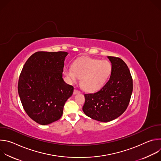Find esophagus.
<instances>
[{"mask_svg":"<svg viewBox=\"0 0 161 161\" xmlns=\"http://www.w3.org/2000/svg\"><path fill=\"white\" fill-rule=\"evenodd\" d=\"M80 91H79L78 90H77V89L74 90V92H73L74 94H80Z\"/></svg>","mask_w":161,"mask_h":161,"instance_id":"1","label":"esophagus"}]
</instances>
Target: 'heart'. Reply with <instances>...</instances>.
<instances>
[{"instance_id": "1", "label": "heart", "mask_w": 161, "mask_h": 161, "mask_svg": "<svg viewBox=\"0 0 161 161\" xmlns=\"http://www.w3.org/2000/svg\"><path fill=\"white\" fill-rule=\"evenodd\" d=\"M112 71L111 64L107 60H100L88 57L76 60L73 66H67L64 74L70 82H76L80 78L85 90L95 92L106 83Z\"/></svg>"}]
</instances>
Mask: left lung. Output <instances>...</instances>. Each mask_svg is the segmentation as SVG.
<instances>
[{
    "instance_id": "left-lung-1",
    "label": "left lung",
    "mask_w": 161,
    "mask_h": 161,
    "mask_svg": "<svg viewBox=\"0 0 161 161\" xmlns=\"http://www.w3.org/2000/svg\"><path fill=\"white\" fill-rule=\"evenodd\" d=\"M108 58L112 65L109 80L97 92L85 94L83 106L86 116L103 122L116 119L126 110L133 88L132 78L125 62L116 57Z\"/></svg>"
}]
</instances>
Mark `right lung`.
<instances>
[{
    "instance_id": "obj_1",
    "label": "right lung",
    "mask_w": 161,
    "mask_h": 161,
    "mask_svg": "<svg viewBox=\"0 0 161 161\" xmlns=\"http://www.w3.org/2000/svg\"><path fill=\"white\" fill-rule=\"evenodd\" d=\"M65 52H37L27 60L20 73L18 91L29 117L41 125L60 119L64 106L74 91L62 78Z\"/></svg>"
}]
</instances>
